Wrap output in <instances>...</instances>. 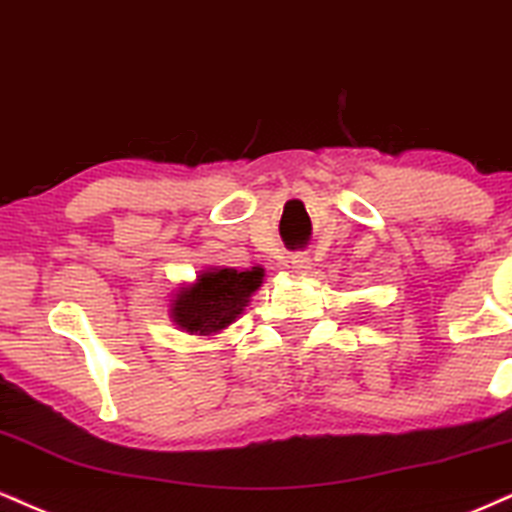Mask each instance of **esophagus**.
Wrapping results in <instances>:
<instances>
[{"label": "esophagus", "instance_id": "obj_1", "mask_svg": "<svg viewBox=\"0 0 512 512\" xmlns=\"http://www.w3.org/2000/svg\"><path fill=\"white\" fill-rule=\"evenodd\" d=\"M292 270L297 275H309V270H311V258L306 256V254H294L292 256Z\"/></svg>", "mask_w": 512, "mask_h": 512}]
</instances>
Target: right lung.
Listing matches in <instances>:
<instances>
[{"label": "right lung", "instance_id": "1", "mask_svg": "<svg viewBox=\"0 0 512 512\" xmlns=\"http://www.w3.org/2000/svg\"><path fill=\"white\" fill-rule=\"evenodd\" d=\"M266 270L261 266L234 270L225 266H208L198 270L196 280L182 282L167 304L170 321L182 333L210 338L230 328L251 297L261 290Z\"/></svg>", "mask_w": 512, "mask_h": 512}]
</instances>
